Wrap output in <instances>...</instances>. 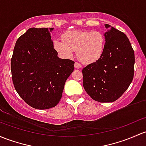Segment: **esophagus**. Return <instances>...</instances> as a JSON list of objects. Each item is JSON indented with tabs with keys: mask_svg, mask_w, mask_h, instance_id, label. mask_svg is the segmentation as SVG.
I'll return each mask as SVG.
<instances>
[{
	"mask_svg": "<svg viewBox=\"0 0 146 146\" xmlns=\"http://www.w3.org/2000/svg\"><path fill=\"white\" fill-rule=\"evenodd\" d=\"M74 67L76 68H80L81 67H82V66H81V64H80L79 63L76 62L74 64Z\"/></svg>",
	"mask_w": 146,
	"mask_h": 146,
	"instance_id": "1",
	"label": "esophagus"
}]
</instances>
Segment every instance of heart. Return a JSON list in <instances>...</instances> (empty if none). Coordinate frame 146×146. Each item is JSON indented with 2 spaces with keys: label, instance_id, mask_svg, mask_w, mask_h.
Instances as JSON below:
<instances>
[{
  "label": "heart",
  "instance_id": "b5f03b06",
  "mask_svg": "<svg viewBox=\"0 0 146 146\" xmlns=\"http://www.w3.org/2000/svg\"><path fill=\"white\" fill-rule=\"evenodd\" d=\"M64 42L58 39L53 41V48L64 59L73 57L76 51L78 59L85 64H92L103 55L106 38L100 31L72 30L62 35Z\"/></svg>",
  "mask_w": 146,
  "mask_h": 146
}]
</instances>
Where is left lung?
<instances>
[{
	"label": "left lung",
	"mask_w": 146,
	"mask_h": 146,
	"mask_svg": "<svg viewBox=\"0 0 146 146\" xmlns=\"http://www.w3.org/2000/svg\"><path fill=\"white\" fill-rule=\"evenodd\" d=\"M106 45L101 57L82 69L83 87L94 101L113 102L119 99L134 78V52L127 36L106 24Z\"/></svg>",
	"instance_id": "left-lung-1"
}]
</instances>
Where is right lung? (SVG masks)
<instances>
[{
  "label": "right lung",
  "instance_id": "add662e5",
  "mask_svg": "<svg viewBox=\"0 0 146 146\" xmlns=\"http://www.w3.org/2000/svg\"><path fill=\"white\" fill-rule=\"evenodd\" d=\"M52 30L29 29L17 40L11 59L15 90L36 109L57 105L66 81L74 70V61L60 59L54 50Z\"/></svg>",
  "mask_w": 146,
  "mask_h": 146
}]
</instances>
